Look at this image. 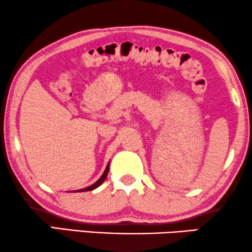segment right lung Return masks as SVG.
I'll list each match as a JSON object with an SVG mask.
<instances>
[{
	"instance_id": "1",
	"label": "right lung",
	"mask_w": 252,
	"mask_h": 252,
	"mask_svg": "<svg viewBox=\"0 0 252 252\" xmlns=\"http://www.w3.org/2000/svg\"><path fill=\"white\" fill-rule=\"evenodd\" d=\"M108 170H109V162H108L107 166H106V169H105L104 173H102L101 177L97 180V182H95L94 184H92V185H91V186H89V187H86V189H82L75 190V192H88V190H92V189H97V187L100 186L101 184L105 182L106 177H107V175H108Z\"/></svg>"
}]
</instances>
